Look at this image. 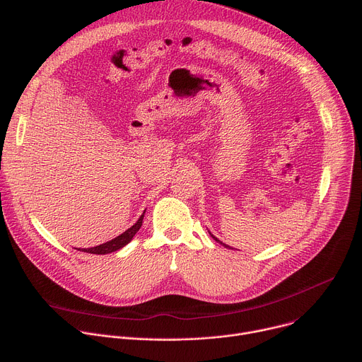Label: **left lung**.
Here are the masks:
<instances>
[{"instance_id": "obj_1", "label": "left lung", "mask_w": 362, "mask_h": 362, "mask_svg": "<svg viewBox=\"0 0 362 362\" xmlns=\"http://www.w3.org/2000/svg\"><path fill=\"white\" fill-rule=\"evenodd\" d=\"M211 236H212V238H214V239H215V240H216V242H219V243H221V245H223V246H225V247H229V249H233V247H230V246H228V245H225V243H222V242H221V240H219V239H218V238H215V236H214V235H212V233H211Z\"/></svg>"}]
</instances>
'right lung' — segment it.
<instances>
[{
	"mask_svg": "<svg viewBox=\"0 0 362 362\" xmlns=\"http://www.w3.org/2000/svg\"><path fill=\"white\" fill-rule=\"evenodd\" d=\"M146 212V211H144ZM144 212L143 215L139 218V221L132 226L129 228L126 232H123L122 235H119L117 238L106 242V243H101L98 246H94V247H88V249H83V252H87V253H94V255H106V253H112V252H116L119 249H122L123 246H126L132 239L133 236L139 232V229L141 228V223H143V218H144Z\"/></svg>",
	"mask_w": 362,
	"mask_h": 362,
	"instance_id": "add662e5",
	"label": "right lung"
}]
</instances>
